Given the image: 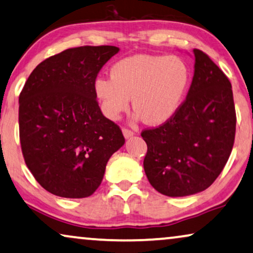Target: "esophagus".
Masks as SVG:
<instances>
[{
    "label": "esophagus",
    "instance_id": "1",
    "mask_svg": "<svg viewBox=\"0 0 253 253\" xmlns=\"http://www.w3.org/2000/svg\"><path fill=\"white\" fill-rule=\"evenodd\" d=\"M123 134H124V137H126V138H130V137L133 136L134 132L132 130L127 129V127H123Z\"/></svg>",
    "mask_w": 253,
    "mask_h": 253
}]
</instances>
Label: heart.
<instances>
[{"instance_id": "obj_1", "label": "heart", "mask_w": 253, "mask_h": 253, "mask_svg": "<svg viewBox=\"0 0 253 253\" xmlns=\"http://www.w3.org/2000/svg\"><path fill=\"white\" fill-rule=\"evenodd\" d=\"M191 82L188 63L175 55H134L113 65L112 77H99L95 94L109 119L127 109L130 98L138 116L160 124L175 115Z\"/></svg>"}]
</instances>
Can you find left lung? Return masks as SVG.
I'll use <instances>...</instances> for the list:
<instances>
[{"mask_svg": "<svg viewBox=\"0 0 253 253\" xmlns=\"http://www.w3.org/2000/svg\"><path fill=\"white\" fill-rule=\"evenodd\" d=\"M188 95L175 115L141 131L147 144L144 169L162 195L184 197L204 191L221 174L236 132L233 89L223 71L199 49Z\"/></svg>", "mask_w": 253, "mask_h": 253, "instance_id": "obj_1", "label": "left lung"}]
</instances>
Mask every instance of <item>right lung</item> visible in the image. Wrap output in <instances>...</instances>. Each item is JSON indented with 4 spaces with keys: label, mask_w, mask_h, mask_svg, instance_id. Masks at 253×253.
<instances>
[{
    "label": "right lung",
    "mask_w": 253,
    "mask_h": 253,
    "mask_svg": "<svg viewBox=\"0 0 253 253\" xmlns=\"http://www.w3.org/2000/svg\"><path fill=\"white\" fill-rule=\"evenodd\" d=\"M115 46L69 48L37 65L19 94V139L37 182L63 198H85L101 184L106 165L124 144L102 115L94 83L119 53Z\"/></svg>",
    "instance_id": "1"
}]
</instances>
